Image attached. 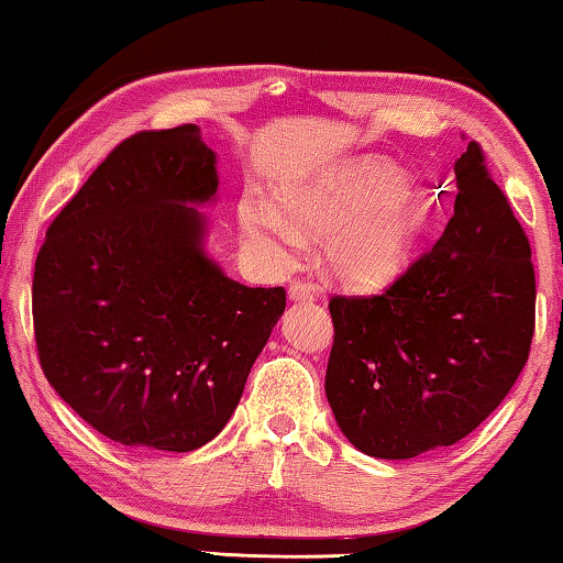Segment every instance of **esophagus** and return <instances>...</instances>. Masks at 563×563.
<instances>
[{
    "label": "esophagus",
    "mask_w": 563,
    "mask_h": 563,
    "mask_svg": "<svg viewBox=\"0 0 563 563\" xmlns=\"http://www.w3.org/2000/svg\"><path fill=\"white\" fill-rule=\"evenodd\" d=\"M288 296L292 300H313L318 296L316 285L313 283H306V280H292L290 288H288Z\"/></svg>",
    "instance_id": "esophagus-1"
}]
</instances>
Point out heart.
<instances>
[{"instance_id":"b5f03b06","label":"heart","mask_w":563,"mask_h":563,"mask_svg":"<svg viewBox=\"0 0 563 563\" xmlns=\"http://www.w3.org/2000/svg\"><path fill=\"white\" fill-rule=\"evenodd\" d=\"M404 175L386 163H358L280 192L284 216L273 202L247 198L240 208L250 240L290 261L302 250V233L328 238L333 271L355 285H383L404 267L423 225V202L406 190Z\"/></svg>"}]
</instances>
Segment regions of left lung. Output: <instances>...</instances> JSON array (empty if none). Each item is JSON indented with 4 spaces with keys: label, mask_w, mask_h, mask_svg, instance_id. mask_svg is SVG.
<instances>
[{
    "label": "left lung",
    "mask_w": 563,
    "mask_h": 563,
    "mask_svg": "<svg viewBox=\"0 0 563 563\" xmlns=\"http://www.w3.org/2000/svg\"><path fill=\"white\" fill-rule=\"evenodd\" d=\"M443 235L378 296H333L325 394L355 449L413 459L494 413L529 361L531 245L476 140Z\"/></svg>",
    "instance_id": "1"
}]
</instances>
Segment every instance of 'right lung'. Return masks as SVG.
Here are the masks:
<instances>
[{
    "label": "right lung",
    "mask_w": 563,
    "mask_h": 563,
    "mask_svg": "<svg viewBox=\"0 0 563 563\" xmlns=\"http://www.w3.org/2000/svg\"><path fill=\"white\" fill-rule=\"evenodd\" d=\"M218 190L198 124L142 130L52 220L32 278L40 365L110 441L195 451L233 416L285 288H247L205 257L185 202Z\"/></svg>",
    "instance_id": "add662e5"
}]
</instances>
